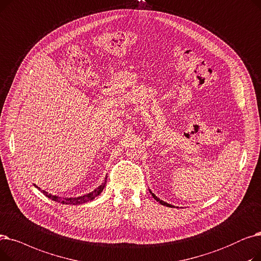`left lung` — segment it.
<instances>
[{"mask_svg":"<svg viewBox=\"0 0 261 261\" xmlns=\"http://www.w3.org/2000/svg\"><path fill=\"white\" fill-rule=\"evenodd\" d=\"M148 191H150V193L152 194V196H153V197L155 198V200H156L157 202H159V203H160L161 205H164V206H167V207H174V206H173V205H171V204H168L167 202H164L163 200H160V198H158V197H157V196H156V195H155V194H154V193H153V192H152V191H151L150 189H148Z\"/></svg>","mask_w":261,"mask_h":261,"instance_id":"1","label":"left lung"}]
</instances>
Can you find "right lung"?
I'll list each match as a JSON object with an SVG mask.
<instances>
[{"instance_id": "obj_1", "label": "right lung", "mask_w": 261, "mask_h": 261, "mask_svg": "<svg viewBox=\"0 0 261 261\" xmlns=\"http://www.w3.org/2000/svg\"><path fill=\"white\" fill-rule=\"evenodd\" d=\"M106 179L107 177H105V181L102 182V185L98 186V187L96 189H94L92 192L88 193V194H85V195H82V196H77V197H61V196H57V195H53L51 193H47L46 191L44 190H41L39 187H37L36 185H34L35 187L40 190L45 196H47L48 198H52L53 201L57 202V203H60V204H66V205H81V204H84V203H87V202H90L92 200H94V198L98 195L101 194V192L103 191L105 185H106Z\"/></svg>"}]
</instances>
